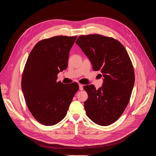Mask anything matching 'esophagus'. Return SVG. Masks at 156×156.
<instances>
[{"label":"esophagus","instance_id":"esophagus-1","mask_svg":"<svg viewBox=\"0 0 156 156\" xmlns=\"http://www.w3.org/2000/svg\"><path fill=\"white\" fill-rule=\"evenodd\" d=\"M79 88H80V91L83 90V84H79Z\"/></svg>","mask_w":156,"mask_h":156}]
</instances>
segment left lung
I'll use <instances>...</instances> for the list:
<instances>
[{
    "instance_id": "obj_1",
    "label": "left lung",
    "mask_w": 156,
    "mask_h": 156,
    "mask_svg": "<svg viewBox=\"0 0 156 156\" xmlns=\"http://www.w3.org/2000/svg\"><path fill=\"white\" fill-rule=\"evenodd\" d=\"M76 44L90 60L93 70H100L104 77L98 90L93 84L83 87L88 94L84 103L86 114L99 125H109L119 119L130 99L135 83L130 58L122 44L112 37L83 35Z\"/></svg>"
}]
</instances>
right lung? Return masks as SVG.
<instances>
[{
    "instance_id": "right-lung-1",
    "label": "right lung",
    "mask_w": 156,
    "mask_h": 156,
    "mask_svg": "<svg viewBox=\"0 0 156 156\" xmlns=\"http://www.w3.org/2000/svg\"><path fill=\"white\" fill-rule=\"evenodd\" d=\"M77 36H58L38 42L31 51L21 79V89L34 118L54 125L66 115L79 86L57 82V74L67 68L69 52Z\"/></svg>"
}]
</instances>
